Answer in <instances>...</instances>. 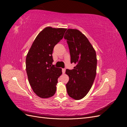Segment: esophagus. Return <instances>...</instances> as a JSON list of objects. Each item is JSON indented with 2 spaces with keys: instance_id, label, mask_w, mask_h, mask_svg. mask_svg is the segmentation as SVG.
Returning a JSON list of instances; mask_svg holds the SVG:
<instances>
[{
  "instance_id": "1",
  "label": "esophagus",
  "mask_w": 127,
  "mask_h": 127,
  "mask_svg": "<svg viewBox=\"0 0 127 127\" xmlns=\"http://www.w3.org/2000/svg\"><path fill=\"white\" fill-rule=\"evenodd\" d=\"M65 69H62V73H65Z\"/></svg>"
}]
</instances>
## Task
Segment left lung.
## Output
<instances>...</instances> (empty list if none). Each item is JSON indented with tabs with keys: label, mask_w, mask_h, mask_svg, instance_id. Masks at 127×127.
Segmentation results:
<instances>
[{
	"label": "left lung",
	"mask_w": 127,
	"mask_h": 127,
	"mask_svg": "<svg viewBox=\"0 0 127 127\" xmlns=\"http://www.w3.org/2000/svg\"><path fill=\"white\" fill-rule=\"evenodd\" d=\"M64 38L70 50L71 63L76 64L73 69L66 70L69 77L67 92L72 98L80 100L88 93L95 78L96 53L85 35L76 29L67 30Z\"/></svg>",
	"instance_id": "obj_1"
}]
</instances>
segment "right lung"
Returning a JSON list of instances; mask_svg holds the SVG:
<instances>
[{
	"label": "right lung",
	"mask_w": 127,
	"mask_h": 127,
	"mask_svg": "<svg viewBox=\"0 0 127 127\" xmlns=\"http://www.w3.org/2000/svg\"><path fill=\"white\" fill-rule=\"evenodd\" d=\"M66 30L45 27L37 35L28 52L26 68L29 83L34 92L41 98H48L56 93L58 78L62 72L61 68L53 65L52 54Z\"/></svg>",
	"instance_id": "right-lung-1"
}]
</instances>
